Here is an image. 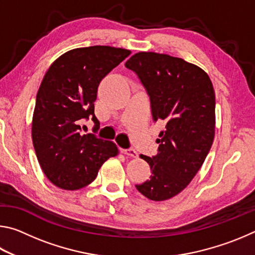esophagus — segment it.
I'll use <instances>...</instances> for the list:
<instances>
[{
    "instance_id": "34e87169",
    "label": "esophagus",
    "mask_w": 255,
    "mask_h": 255,
    "mask_svg": "<svg viewBox=\"0 0 255 255\" xmlns=\"http://www.w3.org/2000/svg\"><path fill=\"white\" fill-rule=\"evenodd\" d=\"M122 152L126 155L128 157H131V158H136L138 157V154L135 149L132 148H129V149H122Z\"/></svg>"
}]
</instances>
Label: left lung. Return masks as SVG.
I'll return each mask as SVG.
<instances>
[{
    "label": "left lung",
    "mask_w": 255,
    "mask_h": 255,
    "mask_svg": "<svg viewBox=\"0 0 255 255\" xmlns=\"http://www.w3.org/2000/svg\"><path fill=\"white\" fill-rule=\"evenodd\" d=\"M125 66L147 90L155 122L164 129L153 157L140 155L152 175L136 189L147 199H171L188 187L204 164L216 128L215 91L207 73L192 63L166 54L139 51Z\"/></svg>",
    "instance_id": "left-lung-1"
}]
</instances>
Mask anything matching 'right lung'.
<instances>
[{"label": "right lung", "mask_w": 255, "mask_h": 255, "mask_svg": "<svg viewBox=\"0 0 255 255\" xmlns=\"http://www.w3.org/2000/svg\"><path fill=\"white\" fill-rule=\"evenodd\" d=\"M130 53L110 46L75 48L59 56L46 72L37 93L31 137L41 170L56 187H86L102 164L119 154L112 141L83 135L81 123L91 117L99 126L94 115L98 86Z\"/></svg>", "instance_id": "right-lung-1"}]
</instances>
